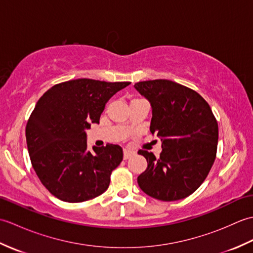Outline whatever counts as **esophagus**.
Wrapping results in <instances>:
<instances>
[{"instance_id":"1","label":"esophagus","mask_w":253,"mask_h":253,"mask_svg":"<svg viewBox=\"0 0 253 253\" xmlns=\"http://www.w3.org/2000/svg\"><path fill=\"white\" fill-rule=\"evenodd\" d=\"M136 154V152L130 151V150H124V160H128L129 158L133 157V155Z\"/></svg>"}]
</instances>
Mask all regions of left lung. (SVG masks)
Here are the masks:
<instances>
[{"label": "left lung", "mask_w": 253, "mask_h": 253, "mask_svg": "<svg viewBox=\"0 0 253 253\" xmlns=\"http://www.w3.org/2000/svg\"><path fill=\"white\" fill-rule=\"evenodd\" d=\"M152 107L150 131L162 141V152L139 150L148 168L138 185L148 196L176 201L195 192L207 178L216 158L218 126L202 96L171 80L155 79L135 84Z\"/></svg>", "instance_id": "8db88e82"}]
</instances>
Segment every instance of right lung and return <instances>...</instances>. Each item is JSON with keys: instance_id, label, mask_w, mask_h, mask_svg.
<instances>
[{"instance_id": "right-lung-1", "label": "right lung", "mask_w": 253, "mask_h": 253, "mask_svg": "<svg viewBox=\"0 0 253 253\" xmlns=\"http://www.w3.org/2000/svg\"><path fill=\"white\" fill-rule=\"evenodd\" d=\"M130 83L80 78L53 85L37 102L26 140L37 176L62 201L76 203L103 193L123 161L117 144L87 150L91 123L99 124L106 102Z\"/></svg>"}]
</instances>
